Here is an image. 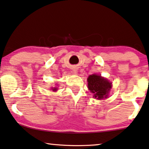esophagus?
Segmentation results:
<instances>
[{
    "instance_id": "obj_1",
    "label": "esophagus",
    "mask_w": 149,
    "mask_h": 149,
    "mask_svg": "<svg viewBox=\"0 0 149 149\" xmlns=\"http://www.w3.org/2000/svg\"><path fill=\"white\" fill-rule=\"evenodd\" d=\"M72 72L74 73V74H76V73H77V70H72Z\"/></svg>"
}]
</instances>
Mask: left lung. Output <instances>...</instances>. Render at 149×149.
Masks as SVG:
<instances>
[{
  "mask_svg": "<svg viewBox=\"0 0 149 149\" xmlns=\"http://www.w3.org/2000/svg\"><path fill=\"white\" fill-rule=\"evenodd\" d=\"M87 81L88 89L94 95L95 98L100 100L107 97L111 88V82L97 74L90 75Z\"/></svg>",
  "mask_w": 149,
  "mask_h": 149,
  "instance_id": "8db88e82",
  "label": "left lung"
}]
</instances>
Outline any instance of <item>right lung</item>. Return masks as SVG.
I'll list each match as a JSON object with an SVG mask.
<instances>
[{
  "mask_svg": "<svg viewBox=\"0 0 149 149\" xmlns=\"http://www.w3.org/2000/svg\"><path fill=\"white\" fill-rule=\"evenodd\" d=\"M57 90V88H52V91H56Z\"/></svg>",
  "mask_w": 149,
  "mask_h": 149,
  "instance_id": "add662e5",
  "label": "right lung"
}]
</instances>
